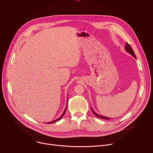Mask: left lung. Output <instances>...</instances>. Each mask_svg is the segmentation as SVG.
Listing matches in <instances>:
<instances>
[{"mask_svg":"<svg viewBox=\"0 0 153 153\" xmlns=\"http://www.w3.org/2000/svg\"><path fill=\"white\" fill-rule=\"evenodd\" d=\"M125 50H126V52H128V53H130V54H131L134 58H136V56H135V54H134V53L133 49L131 48V47L130 46V45L129 44L127 43H126V46H125ZM91 110H92L93 113L95 114V115L96 117H98V118H101L104 119V120H109V119H110V118H108V117H104V116H103V115H99V114H97V113H95V112L93 110L92 108H91Z\"/></svg>","mask_w":153,"mask_h":153,"instance_id":"obj_1","label":"left lung"}]
</instances>
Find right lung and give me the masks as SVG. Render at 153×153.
<instances>
[{
	"label": "right lung",
	"instance_id": "add662e5",
	"mask_svg": "<svg viewBox=\"0 0 153 153\" xmlns=\"http://www.w3.org/2000/svg\"><path fill=\"white\" fill-rule=\"evenodd\" d=\"M67 103H68V100H67ZM66 109H67V104H66V108H65V110H64V112H63V114H62V115L59 117V118H57V119H56L55 120H53V122H48V123H46L47 124H50V123H54L55 122H57V121H58V120H59L61 118H62V117L64 115V114H65V112H66Z\"/></svg>",
	"mask_w": 153,
	"mask_h": 153
}]
</instances>
